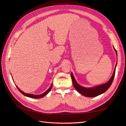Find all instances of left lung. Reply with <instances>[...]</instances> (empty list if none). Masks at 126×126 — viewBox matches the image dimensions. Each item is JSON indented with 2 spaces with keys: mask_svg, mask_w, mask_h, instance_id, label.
<instances>
[{
  "mask_svg": "<svg viewBox=\"0 0 126 126\" xmlns=\"http://www.w3.org/2000/svg\"><path fill=\"white\" fill-rule=\"evenodd\" d=\"M114 50L117 54V51L115 49V48ZM117 65V63L115 65V67L114 71V73L112 74V76H111V78L109 79V80L107 82V83H105L102 85H99L93 87V88H85V87L81 86L80 85L78 84L77 82L76 81L75 78H74V76L73 75V73H71V78L72 80V83L73 84V86L74 88L76 89V90L79 93L83 94V96L88 97H96L97 96L101 94H102L104 93L108 89L110 86H111V85L112 83V81L114 80L115 74V70H116V67Z\"/></svg>",
  "mask_w": 126,
  "mask_h": 126,
  "instance_id": "1",
  "label": "left lung"
}]
</instances>
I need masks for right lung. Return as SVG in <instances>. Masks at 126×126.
Segmentation results:
<instances>
[{
  "label": "right lung",
  "mask_w": 126,
  "mask_h": 126,
  "mask_svg": "<svg viewBox=\"0 0 126 126\" xmlns=\"http://www.w3.org/2000/svg\"><path fill=\"white\" fill-rule=\"evenodd\" d=\"M52 85L53 84H52V85L50 86V87L49 88L47 91H46L45 92H44V93L43 94H38V95H35V94H26V93H25V92H23L22 90H20L18 88V87L16 86V87H17V88L18 89V90H19V91L20 92V93H22L23 94V95H24V96H27V97H30V98H42L43 97H44V96H45L46 94H48V92H49L50 90H51V89H52Z\"/></svg>",
  "instance_id": "add662e5"
}]
</instances>
